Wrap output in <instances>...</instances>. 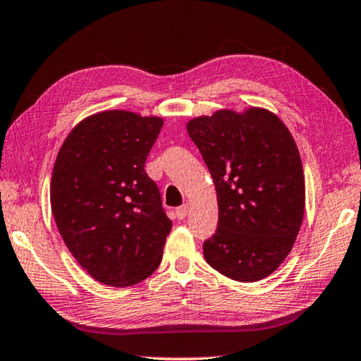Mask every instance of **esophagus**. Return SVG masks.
Listing matches in <instances>:
<instances>
[{
	"label": "esophagus",
	"instance_id": "1",
	"mask_svg": "<svg viewBox=\"0 0 361 361\" xmlns=\"http://www.w3.org/2000/svg\"><path fill=\"white\" fill-rule=\"evenodd\" d=\"M187 214H188V206H187V204H183V206H180V207L176 209V216H178L179 220H183V219H185Z\"/></svg>",
	"mask_w": 361,
	"mask_h": 361
}]
</instances>
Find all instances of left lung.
I'll list each match as a JSON object with an SVG mask.
<instances>
[{
  "label": "left lung",
  "mask_w": 361,
  "mask_h": 361,
  "mask_svg": "<svg viewBox=\"0 0 361 361\" xmlns=\"http://www.w3.org/2000/svg\"><path fill=\"white\" fill-rule=\"evenodd\" d=\"M187 132L219 200V226L202 243L204 257L231 280L259 281L286 259L303 221L305 178L295 141L264 108L195 118Z\"/></svg>",
  "instance_id": "8db88e82"
}]
</instances>
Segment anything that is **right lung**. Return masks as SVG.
Segmentation results:
<instances>
[{"label":"right lung","instance_id":"add662e5","mask_svg":"<svg viewBox=\"0 0 361 361\" xmlns=\"http://www.w3.org/2000/svg\"><path fill=\"white\" fill-rule=\"evenodd\" d=\"M157 116L102 111L73 127L54 161L50 202L64 243L94 280L126 288L159 267L173 223L145 171Z\"/></svg>","mask_w":361,"mask_h":361}]
</instances>
